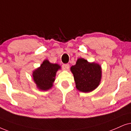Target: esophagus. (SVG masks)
Masks as SVG:
<instances>
[{
	"label": "esophagus",
	"mask_w": 131,
	"mask_h": 131,
	"mask_svg": "<svg viewBox=\"0 0 131 131\" xmlns=\"http://www.w3.org/2000/svg\"><path fill=\"white\" fill-rule=\"evenodd\" d=\"M62 68L63 70L68 71L69 69V64H64L62 65Z\"/></svg>",
	"instance_id": "esophagus-1"
}]
</instances>
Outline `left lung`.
<instances>
[{"mask_svg":"<svg viewBox=\"0 0 131 131\" xmlns=\"http://www.w3.org/2000/svg\"><path fill=\"white\" fill-rule=\"evenodd\" d=\"M77 89L84 93L93 91L99 86L102 78V68L99 63L89 62L78 58L76 64L71 67Z\"/></svg>","mask_w":131,"mask_h":131,"instance_id":"1","label":"left lung"}]
</instances>
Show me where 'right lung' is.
<instances>
[{
	"label": "right lung",
	"instance_id": "right-lung-1",
	"mask_svg": "<svg viewBox=\"0 0 131 131\" xmlns=\"http://www.w3.org/2000/svg\"><path fill=\"white\" fill-rule=\"evenodd\" d=\"M60 69L59 64L51 63L47 59L43 60L41 66L32 72L33 80L36 88L42 91H47L51 89L57 71Z\"/></svg>",
	"mask_w": 131,
	"mask_h": 131
}]
</instances>
